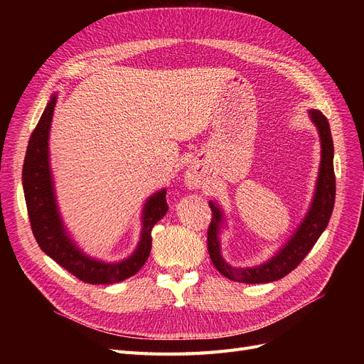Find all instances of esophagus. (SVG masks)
Masks as SVG:
<instances>
[{
    "label": "esophagus",
    "instance_id": "34e87169",
    "mask_svg": "<svg viewBox=\"0 0 364 364\" xmlns=\"http://www.w3.org/2000/svg\"><path fill=\"white\" fill-rule=\"evenodd\" d=\"M186 185L190 186V188H200L203 183V176L200 173V170L197 167H190L188 170H186Z\"/></svg>",
    "mask_w": 364,
    "mask_h": 364
}]
</instances>
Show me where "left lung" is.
<instances>
[{
    "label": "left lung",
    "mask_w": 364,
    "mask_h": 364,
    "mask_svg": "<svg viewBox=\"0 0 364 364\" xmlns=\"http://www.w3.org/2000/svg\"><path fill=\"white\" fill-rule=\"evenodd\" d=\"M310 117L313 123L318 129L322 142V161L321 170H318V178L316 185L314 200L311 203L310 211H308L305 220L291 240L285 245L277 257L258 267L252 269H235L230 267L229 264L220 255V243H218V228L222 222V211L209 202V208L213 211L211 223L208 228V252L214 267L230 281L246 282V284H259V282H272L284 278L294 270L302 259L308 255V252L313 249L318 237L322 235L326 229L329 218H331L334 200H336V174H334V144L331 136V129L326 117L321 112L311 109Z\"/></svg>",
    "instance_id": "obj_1"
}]
</instances>
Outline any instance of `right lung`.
I'll use <instances>...</instances> for the list:
<instances>
[{
	"label": "right lung",
	"mask_w": 364,
	"mask_h": 364,
	"mask_svg": "<svg viewBox=\"0 0 364 364\" xmlns=\"http://www.w3.org/2000/svg\"><path fill=\"white\" fill-rule=\"evenodd\" d=\"M56 95L51 97L35 130L28 139L23 167V185L30 226L39 247L67 269L77 279L87 284L121 282L144 266L151 249V229L168 211L167 191L162 190L150 197L142 217V232L138 249L130 258L106 264L85 257L67 235L54 200L51 171L48 165V134Z\"/></svg>",
	"instance_id": "1"
}]
</instances>
